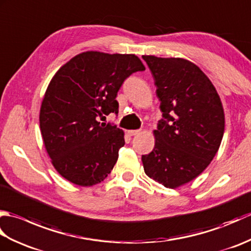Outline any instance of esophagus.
<instances>
[{
    "mask_svg": "<svg viewBox=\"0 0 251 251\" xmlns=\"http://www.w3.org/2000/svg\"><path fill=\"white\" fill-rule=\"evenodd\" d=\"M140 132V130H138V129H135V130H128V134L130 135V136H136V135H138Z\"/></svg>",
    "mask_w": 251,
    "mask_h": 251,
    "instance_id": "1",
    "label": "esophagus"
}]
</instances>
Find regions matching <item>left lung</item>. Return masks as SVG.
Here are the masks:
<instances>
[{
    "label": "left lung",
    "instance_id": "1",
    "mask_svg": "<svg viewBox=\"0 0 251 251\" xmlns=\"http://www.w3.org/2000/svg\"><path fill=\"white\" fill-rule=\"evenodd\" d=\"M161 101L163 119L154 130L155 146L142 155L145 173L169 189L200 176L219 150L225 112L210 79L182 58L142 56Z\"/></svg>",
    "mask_w": 251,
    "mask_h": 251
}]
</instances>
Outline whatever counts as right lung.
<instances>
[{
	"instance_id": "obj_1",
	"label": "right lung",
	"mask_w": 251,
	"mask_h": 251,
	"mask_svg": "<svg viewBox=\"0 0 251 251\" xmlns=\"http://www.w3.org/2000/svg\"><path fill=\"white\" fill-rule=\"evenodd\" d=\"M143 70L135 55L85 51L56 72L42 101L40 128L63 178L90 186L108 177L125 145L124 131L98 116L119 113L115 98L122 84Z\"/></svg>"
}]
</instances>
